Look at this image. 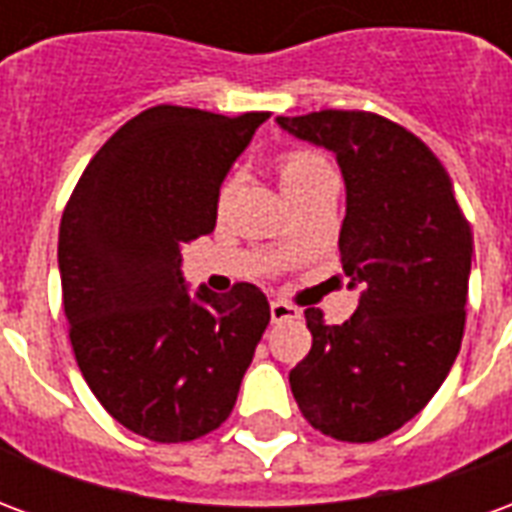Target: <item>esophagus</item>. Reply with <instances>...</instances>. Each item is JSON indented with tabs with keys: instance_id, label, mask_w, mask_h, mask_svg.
<instances>
[{
	"instance_id": "1",
	"label": "esophagus",
	"mask_w": 512,
	"mask_h": 512,
	"mask_svg": "<svg viewBox=\"0 0 512 512\" xmlns=\"http://www.w3.org/2000/svg\"><path fill=\"white\" fill-rule=\"evenodd\" d=\"M301 310H296L288 301H271V321L285 323V321H299Z\"/></svg>"
}]
</instances>
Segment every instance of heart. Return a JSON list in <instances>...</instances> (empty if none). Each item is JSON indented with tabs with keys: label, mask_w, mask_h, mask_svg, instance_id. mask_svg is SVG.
I'll use <instances>...</instances> for the list:
<instances>
[{
	"label": "heart",
	"mask_w": 512,
	"mask_h": 512,
	"mask_svg": "<svg viewBox=\"0 0 512 512\" xmlns=\"http://www.w3.org/2000/svg\"><path fill=\"white\" fill-rule=\"evenodd\" d=\"M274 169H277V178L282 191L288 194L290 202L301 197L304 191H310L312 186H318L323 180L334 178L332 164L315 153V150H307V147H290V150H282L277 158H274ZM233 194V180H224L222 189H219V197H216V205L224 208L227 200Z\"/></svg>",
	"instance_id": "b5f03b06"
}]
</instances>
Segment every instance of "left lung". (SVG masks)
<instances>
[{
  "mask_svg": "<svg viewBox=\"0 0 512 512\" xmlns=\"http://www.w3.org/2000/svg\"><path fill=\"white\" fill-rule=\"evenodd\" d=\"M277 123L337 156L348 194L343 274L362 288L340 326L304 310L312 348L290 370V389L315 430L378 441L428 406L461 351L472 230L447 169L408 128L359 109Z\"/></svg>",
  "mask_w": 512,
  "mask_h": 512,
  "instance_id": "left-lung-1",
  "label": "left lung"
}]
</instances>
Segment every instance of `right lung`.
I'll return each mask as SVG.
<instances>
[{"label":"right lung","mask_w":512,"mask_h":512,"mask_svg":"<svg viewBox=\"0 0 512 512\" xmlns=\"http://www.w3.org/2000/svg\"><path fill=\"white\" fill-rule=\"evenodd\" d=\"M268 112L150 106L90 158L60 222L62 304L73 356L98 403L158 444L230 417L271 312L235 282L191 299L183 246L216 227L227 169Z\"/></svg>","instance_id":"1"}]
</instances>
